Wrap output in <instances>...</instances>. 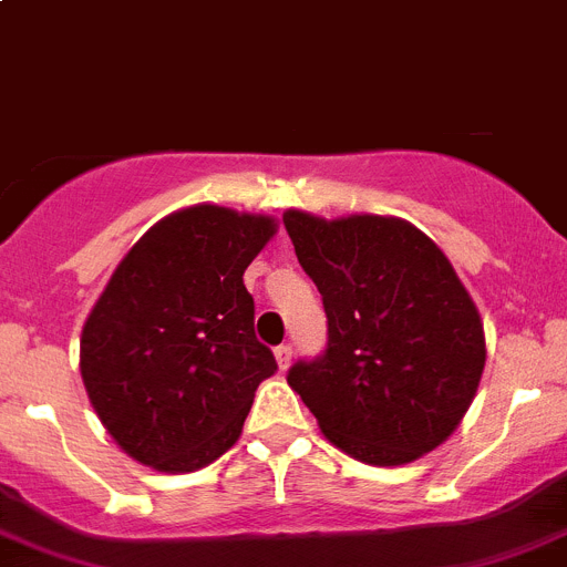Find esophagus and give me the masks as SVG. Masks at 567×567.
I'll return each mask as SVG.
<instances>
[{"label": "esophagus", "mask_w": 567, "mask_h": 567, "mask_svg": "<svg viewBox=\"0 0 567 567\" xmlns=\"http://www.w3.org/2000/svg\"><path fill=\"white\" fill-rule=\"evenodd\" d=\"M274 355H277V364H279V370H288V364H290V355H293V347H290V344H279L277 350H274Z\"/></svg>", "instance_id": "1"}]
</instances>
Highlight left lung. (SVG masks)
Returning <instances> with one entry per match:
<instances>
[{"label":"left lung","mask_w":567,"mask_h":567,"mask_svg":"<svg viewBox=\"0 0 567 567\" xmlns=\"http://www.w3.org/2000/svg\"><path fill=\"white\" fill-rule=\"evenodd\" d=\"M299 265L328 313V344L288 384L330 443L372 466L441 446L486 364L481 313L441 248L395 217L285 212Z\"/></svg>","instance_id":"obj_1"}]
</instances>
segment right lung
Wrapping results in <instances>:
<instances>
[{
	"instance_id": "1",
	"label": "right lung",
	"mask_w": 567,
	"mask_h": 567,
	"mask_svg": "<svg viewBox=\"0 0 567 567\" xmlns=\"http://www.w3.org/2000/svg\"><path fill=\"white\" fill-rule=\"evenodd\" d=\"M274 231L271 217L192 206L115 268L81 333V379L126 455L195 472L234 446L259 381L277 370L243 285Z\"/></svg>"
}]
</instances>
